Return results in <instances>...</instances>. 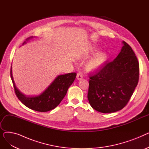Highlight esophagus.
<instances>
[{
    "label": "esophagus",
    "instance_id": "esophagus-1",
    "mask_svg": "<svg viewBox=\"0 0 149 149\" xmlns=\"http://www.w3.org/2000/svg\"><path fill=\"white\" fill-rule=\"evenodd\" d=\"M83 75L80 73H78L77 74V80H81L83 79Z\"/></svg>",
    "mask_w": 149,
    "mask_h": 149
}]
</instances>
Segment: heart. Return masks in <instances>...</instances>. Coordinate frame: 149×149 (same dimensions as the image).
Segmentation results:
<instances>
[{"instance_id":"1","label":"heart","mask_w":149,"mask_h":149,"mask_svg":"<svg viewBox=\"0 0 149 149\" xmlns=\"http://www.w3.org/2000/svg\"><path fill=\"white\" fill-rule=\"evenodd\" d=\"M97 49L95 46H91L86 50L81 52L78 56V59H86L90 57L96 51ZM107 60V55L104 52L96 53L91 57L86 64V69L89 72H95L102 68Z\"/></svg>"}]
</instances>
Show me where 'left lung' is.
<instances>
[{
  "mask_svg": "<svg viewBox=\"0 0 149 149\" xmlns=\"http://www.w3.org/2000/svg\"><path fill=\"white\" fill-rule=\"evenodd\" d=\"M113 61L105 63L100 71L90 77L88 98L98 112L118 111L127 104L138 83L139 68L131 47L124 41Z\"/></svg>",
  "mask_w": 149,
  "mask_h": 149,
  "instance_id": "left-lung-1",
  "label": "left lung"
}]
</instances>
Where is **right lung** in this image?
I'll list each match as a JSON object with an SVG mask.
<instances>
[{"mask_svg": "<svg viewBox=\"0 0 149 149\" xmlns=\"http://www.w3.org/2000/svg\"><path fill=\"white\" fill-rule=\"evenodd\" d=\"M33 38V37L28 38L23 45L26 44V42ZM76 75L77 74L75 72L59 75L40 94L30 96L23 94L17 88L13 77L12 66L11 67V77L17 98L27 107L41 112L51 111L61 103L69 88L75 80Z\"/></svg>", "mask_w": 149, "mask_h": 149, "instance_id": "obj_1", "label": "right lung"}]
</instances>
